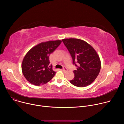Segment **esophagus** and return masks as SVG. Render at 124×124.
Segmentation results:
<instances>
[{
    "mask_svg": "<svg viewBox=\"0 0 124 124\" xmlns=\"http://www.w3.org/2000/svg\"><path fill=\"white\" fill-rule=\"evenodd\" d=\"M63 71L64 72V73H66L67 71H68V70H67V68H66L65 67V68H64L63 69Z\"/></svg>",
    "mask_w": 124,
    "mask_h": 124,
    "instance_id": "1",
    "label": "esophagus"
}]
</instances>
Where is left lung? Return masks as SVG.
<instances>
[{
  "instance_id": "obj_1",
  "label": "left lung",
  "mask_w": 124,
  "mask_h": 124,
  "mask_svg": "<svg viewBox=\"0 0 124 124\" xmlns=\"http://www.w3.org/2000/svg\"><path fill=\"white\" fill-rule=\"evenodd\" d=\"M62 41L71 55L73 63L78 67L77 70L73 71L75 77L70 82L79 87L89 85L96 79L101 68V60L97 51L82 40L69 38L62 39Z\"/></svg>"
}]
</instances>
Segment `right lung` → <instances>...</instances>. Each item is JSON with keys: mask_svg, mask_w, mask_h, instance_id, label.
<instances>
[{"mask_svg": "<svg viewBox=\"0 0 124 124\" xmlns=\"http://www.w3.org/2000/svg\"><path fill=\"white\" fill-rule=\"evenodd\" d=\"M61 42L60 40L42 42L27 52L22 62V70L28 81L40 86L46 84L54 76L56 72L49 65V56Z\"/></svg>", "mask_w": 124, "mask_h": 124, "instance_id": "add662e5", "label": "right lung"}]
</instances>
